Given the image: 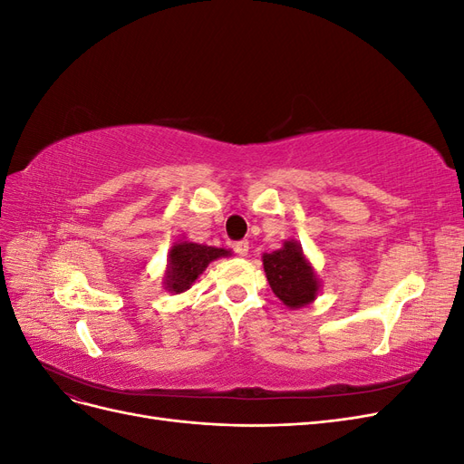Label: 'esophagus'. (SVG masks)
Listing matches in <instances>:
<instances>
[{
  "label": "esophagus",
  "instance_id": "34e87169",
  "mask_svg": "<svg viewBox=\"0 0 464 464\" xmlns=\"http://www.w3.org/2000/svg\"><path fill=\"white\" fill-rule=\"evenodd\" d=\"M232 249L236 251L237 256H247V249H249V242L247 240H236L232 242Z\"/></svg>",
  "mask_w": 464,
  "mask_h": 464
}]
</instances>
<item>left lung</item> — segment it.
Here are the masks:
<instances>
[{"label":"left lung","mask_w":464,"mask_h":464,"mask_svg":"<svg viewBox=\"0 0 464 464\" xmlns=\"http://www.w3.org/2000/svg\"><path fill=\"white\" fill-rule=\"evenodd\" d=\"M263 266L273 292L288 307H302L315 300L319 283L302 254L300 244L285 242L273 254H265Z\"/></svg>","instance_id":"1"}]
</instances>
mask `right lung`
Segmentation results:
<instances>
[{
	"mask_svg": "<svg viewBox=\"0 0 464 464\" xmlns=\"http://www.w3.org/2000/svg\"><path fill=\"white\" fill-rule=\"evenodd\" d=\"M230 251L222 247H208L193 242H179L170 249L168 257V273H166V288L172 292L188 290L195 278H198L210 261L222 256H228Z\"/></svg>",
	"mask_w": 464,
	"mask_h": 464,
	"instance_id": "1",
	"label": "right lung"
}]
</instances>
